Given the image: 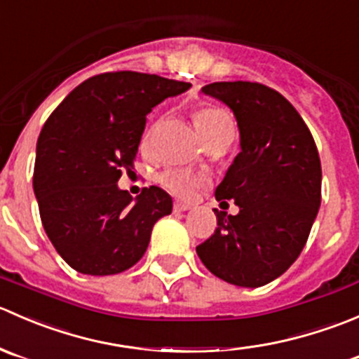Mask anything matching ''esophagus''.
Masks as SVG:
<instances>
[{
  "label": "esophagus",
  "mask_w": 359,
  "mask_h": 359,
  "mask_svg": "<svg viewBox=\"0 0 359 359\" xmlns=\"http://www.w3.org/2000/svg\"><path fill=\"white\" fill-rule=\"evenodd\" d=\"M172 209H175L176 212H183V211H190L191 205L190 204H183V202H175Z\"/></svg>",
  "instance_id": "obj_1"
}]
</instances>
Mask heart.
Segmentation results:
<instances>
[{"mask_svg": "<svg viewBox=\"0 0 359 359\" xmlns=\"http://www.w3.org/2000/svg\"><path fill=\"white\" fill-rule=\"evenodd\" d=\"M194 120L205 143L226 134H233L232 116L218 106H204L197 109ZM158 183L176 197L190 198L202 180L184 171H165L158 176Z\"/></svg>", "mask_w": 359, "mask_h": 359, "instance_id": "heart-1", "label": "heart"}]
</instances>
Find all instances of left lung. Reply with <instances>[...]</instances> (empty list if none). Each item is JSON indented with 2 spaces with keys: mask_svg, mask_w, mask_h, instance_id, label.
Masks as SVG:
<instances>
[{
  "mask_svg": "<svg viewBox=\"0 0 359 359\" xmlns=\"http://www.w3.org/2000/svg\"><path fill=\"white\" fill-rule=\"evenodd\" d=\"M202 92L236 115L241 151L215 195L239 212L215 209L218 226L197 255L216 278L258 288L285 274L307 243L321 204L318 148L292 102L267 85L215 81Z\"/></svg>",
  "mask_w": 359,
  "mask_h": 359,
  "instance_id": "8db88e82",
  "label": "left lung"
}]
</instances>
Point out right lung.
Masks as SVG:
<instances>
[{
	"label": "right lung",
	"mask_w": 359,
	"mask_h": 359,
	"mask_svg": "<svg viewBox=\"0 0 359 359\" xmlns=\"http://www.w3.org/2000/svg\"><path fill=\"white\" fill-rule=\"evenodd\" d=\"M190 83L136 71L95 74L69 92L41 129L33 188L48 239L69 267L120 274L141 260L151 229L171 215L158 187L120 190L134 168L147 115Z\"/></svg>",
	"instance_id": "1"
}]
</instances>
